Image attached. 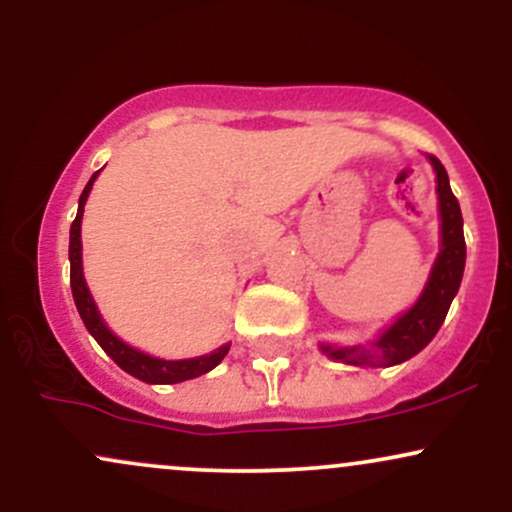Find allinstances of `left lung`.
<instances>
[{
    "instance_id": "8db88e82",
    "label": "left lung",
    "mask_w": 512,
    "mask_h": 512,
    "mask_svg": "<svg viewBox=\"0 0 512 512\" xmlns=\"http://www.w3.org/2000/svg\"><path fill=\"white\" fill-rule=\"evenodd\" d=\"M428 161L436 170L438 182L436 192L440 209V252L431 269V276H428L426 289L419 296V301L411 305L407 313L399 315L370 346L322 344V351L334 358V361L370 368L397 366V363L409 361L411 356L419 354L436 337L445 315H448L452 298L460 289L467 245H464L460 202L452 195L448 173H445L443 163L436 156H428Z\"/></svg>"
}]
</instances>
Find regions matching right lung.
<instances>
[{
    "label": "right lung",
    "instance_id": "add662e5",
    "mask_svg": "<svg viewBox=\"0 0 512 512\" xmlns=\"http://www.w3.org/2000/svg\"><path fill=\"white\" fill-rule=\"evenodd\" d=\"M98 173H101V170H98ZM98 173L91 175V180H88L84 192H81L79 211H76L72 231H69V284H72L76 310H79L86 330L91 332V337L101 344V349L113 358L117 366L125 370V373L134 375V378L144 380V383L173 385V383H182V380H192L197 378V375L209 373L211 368H216L223 361V356L228 354L231 344H223L207 356L182 358V361H166V358L149 356L144 354V351L134 349V346L122 342L120 337H115V334L108 330V325L103 322L101 313H98L96 303H93L91 298V291H88L86 286L84 267H81V216H84V204L88 199V192H91L93 187V180L98 178Z\"/></svg>",
    "mask_w": 512,
    "mask_h": 512
}]
</instances>
